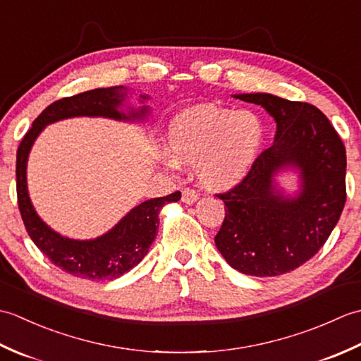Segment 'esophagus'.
<instances>
[{"mask_svg":"<svg viewBox=\"0 0 361 361\" xmlns=\"http://www.w3.org/2000/svg\"><path fill=\"white\" fill-rule=\"evenodd\" d=\"M198 198H200V194H198L197 190L189 189V188L183 190V194H181V202L186 204H194Z\"/></svg>","mask_w":361,"mask_h":361,"instance_id":"esophagus-1","label":"esophagus"}]
</instances>
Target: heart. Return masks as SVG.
I'll return each mask as SVG.
<instances>
[{"mask_svg":"<svg viewBox=\"0 0 361 361\" xmlns=\"http://www.w3.org/2000/svg\"><path fill=\"white\" fill-rule=\"evenodd\" d=\"M262 126L255 114L216 105H195L173 118L166 132L164 163L175 157L194 163L197 178L209 189H229L251 171L262 145Z\"/></svg>","mask_w":361,"mask_h":361,"instance_id":"heart-1","label":"heart"}]
</instances>
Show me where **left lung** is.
Wrapping results in <instances>:
<instances>
[{
  "mask_svg": "<svg viewBox=\"0 0 361 361\" xmlns=\"http://www.w3.org/2000/svg\"><path fill=\"white\" fill-rule=\"evenodd\" d=\"M233 97L264 106L276 135L240 185L217 195L225 202V220L214 240L234 270L279 276L315 256L338 224L346 203V149L317 106L270 93ZM288 170L298 175L293 195L275 180Z\"/></svg>",
  "mask_w": 361,
  "mask_h": 361,
  "instance_id": "obj_1",
  "label": "left lung"
}]
</instances>
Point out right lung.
I'll use <instances>...</instances> for the list:
<instances>
[{
  "label": "right lung",
  "mask_w": 361,
  "mask_h": 361,
  "mask_svg": "<svg viewBox=\"0 0 361 361\" xmlns=\"http://www.w3.org/2000/svg\"><path fill=\"white\" fill-rule=\"evenodd\" d=\"M141 102L150 99L141 94ZM127 88L110 87L96 88L63 97L51 104L32 122V128L23 137L17 150V195L21 219L25 221L26 231L43 255L60 270L70 273L75 278L91 281H113L132 270L147 255L152 242L157 237L159 226L158 212L166 203L178 202L180 192L152 198L130 209L110 231L96 239L78 240L70 239L54 231L38 216L30 202L27 190V158L35 140L43 128L54 122L70 118H106L124 122H142L149 118L150 106L142 105L140 109L126 106Z\"/></svg>",
  "instance_id": "add662e5"
}]
</instances>
